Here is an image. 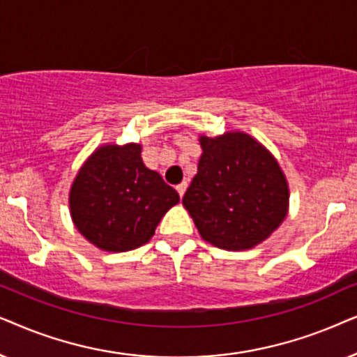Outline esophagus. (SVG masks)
Wrapping results in <instances>:
<instances>
[{
	"label": "esophagus",
	"mask_w": 357,
	"mask_h": 357,
	"mask_svg": "<svg viewBox=\"0 0 357 357\" xmlns=\"http://www.w3.org/2000/svg\"><path fill=\"white\" fill-rule=\"evenodd\" d=\"M186 189H188V183L184 181V183H181V184H178V186H176V191H178V194L179 196H184V192H186Z\"/></svg>",
	"instance_id": "34e87169"
}]
</instances>
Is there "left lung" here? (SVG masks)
Masks as SVG:
<instances>
[{
	"instance_id": "8db88e82",
	"label": "left lung",
	"mask_w": 357,
	"mask_h": 357,
	"mask_svg": "<svg viewBox=\"0 0 357 357\" xmlns=\"http://www.w3.org/2000/svg\"><path fill=\"white\" fill-rule=\"evenodd\" d=\"M202 155L183 197L204 241L228 251L251 250L286 218L289 184L266 146L241 130L199 135Z\"/></svg>"
}]
</instances>
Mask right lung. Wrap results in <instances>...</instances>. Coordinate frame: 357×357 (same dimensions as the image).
<instances>
[{"mask_svg": "<svg viewBox=\"0 0 357 357\" xmlns=\"http://www.w3.org/2000/svg\"><path fill=\"white\" fill-rule=\"evenodd\" d=\"M178 202L179 194L144 165L140 144L98 146L76 173L68 194L76 230L109 253L149 243Z\"/></svg>", "mask_w": 357, "mask_h": 357, "instance_id": "right-lung-1", "label": "right lung"}]
</instances>
